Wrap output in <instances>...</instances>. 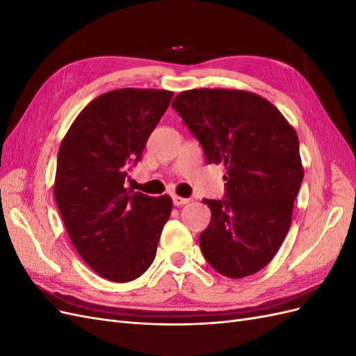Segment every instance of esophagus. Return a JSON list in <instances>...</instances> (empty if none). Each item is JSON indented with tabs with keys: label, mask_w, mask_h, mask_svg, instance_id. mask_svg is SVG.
Wrapping results in <instances>:
<instances>
[{
	"label": "esophagus",
	"mask_w": 356,
	"mask_h": 356,
	"mask_svg": "<svg viewBox=\"0 0 356 356\" xmlns=\"http://www.w3.org/2000/svg\"><path fill=\"white\" fill-rule=\"evenodd\" d=\"M190 199L187 197H181V196H174V204L175 207H182V204H187Z\"/></svg>",
	"instance_id": "34e87169"
}]
</instances>
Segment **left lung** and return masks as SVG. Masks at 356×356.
Listing matches in <instances>:
<instances>
[{"instance_id":"1","label":"left lung","mask_w":356,"mask_h":356,"mask_svg":"<svg viewBox=\"0 0 356 356\" xmlns=\"http://www.w3.org/2000/svg\"><path fill=\"white\" fill-rule=\"evenodd\" d=\"M172 106L203 147L224 165L225 199H204L212 218L199 242L218 273L241 279L261 270L291 227L303 181L298 136L263 96L236 89H193Z\"/></svg>"}]
</instances>
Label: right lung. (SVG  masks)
Returning <instances> with one entry per match:
<instances>
[{"instance_id": "add662e5", "label": "right lung", "mask_w": 356, "mask_h": 356, "mask_svg": "<svg viewBox=\"0 0 356 356\" xmlns=\"http://www.w3.org/2000/svg\"><path fill=\"white\" fill-rule=\"evenodd\" d=\"M172 96L157 89L106 92L75 117L59 147L55 199L60 217L84 263L111 282H131L152 266L170 217L169 196L134 193L124 179Z\"/></svg>"}]
</instances>
